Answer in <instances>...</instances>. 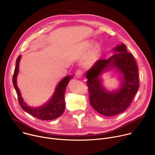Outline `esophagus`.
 I'll list each match as a JSON object with an SVG mask.
<instances>
[{
	"instance_id": "1",
	"label": "esophagus",
	"mask_w": 155,
	"mask_h": 155,
	"mask_svg": "<svg viewBox=\"0 0 155 155\" xmlns=\"http://www.w3.org/2000/svg\"><path fill=\"white\" fill-rule=\"evenodd\" d=\"M75 75L77 78H80L83 76V72L81 70H77L76 72Z\"/></svg>"
}]
</instances>
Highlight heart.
<instances>
[{
    "label": "heart",
    "mask_w": 155,
    "mask_h": 155,
    "mask_svg": "<svg viewBox=\"0 0 155 155\" xmlns=\"http://www.w3.org/2000/svg\"><path fill=\"white\" fill-rule=\"evenodd\" d=\"M94 44V41L92 40H86L81 44L80 49V54L83 56L86 55V54L90 50ZM99 53V48L97 46L94 47L90 52L87 56L86 62L87 64H93L95 62L97 59L98 54Z\"/></svg>",
    "instance_id": "1"
}]
</instances>
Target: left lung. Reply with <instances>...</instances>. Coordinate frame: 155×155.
I'll list each match as a JSON object with an SVG mask.
<instances>
[{
  "mask_svg": "<svg viewBox=\"0 0 155 155\" xmlns=\"http://www.w3.org/2000/svg\"><path fill=\"white\" fill-rule=\"evenodd\" d=\"M112 50L114 55L98 60L86 73L90 104L99 114L107 117L126 110L138 91L139 83L136 62L124 44L121 43ZM112 70L118 73L120 82L118 88L109 91L103 86L101 77Z\"/></svg>",
  "mask_w": 155,
  "mask_h": 155,
  "instance_id": "1",
  "label": "left lung"
}]
</instances>
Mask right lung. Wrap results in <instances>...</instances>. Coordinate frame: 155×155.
Listing matches in <instances>:
<instances>
[{
    "instance_id": "right-lung-1",
    "label": "right lung",
    "mask_w": 155,
    "mask_h": 155,
    "mask_svg": "<svg viewBox=\"0 0 155 155\" xmlns=\"http://www.w3.org/2000/svg\"><path fill=\"white\" fill-rule=\"evenodd\" d=\"M21 55H19L16 59V68L13 76V83L18 95L19 104L21 107L25 112L41 120H52L61 117L65 110V99L64 95L66 90V86L70 80L74 75H68L62 78L56 85L55 90L51 97L46 103L43 105L33 107L29 106L21 96L20 90L17 85V77L19 71V65Z\"/></svg>"
}]
</instances>
